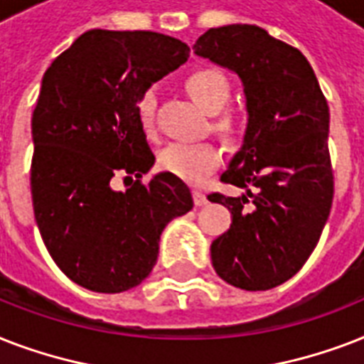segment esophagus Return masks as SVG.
<instances>
[{"mask_svg": "<svg viewBox=\"0 0 364 364\" xmlns=\"http://www.w3.org/2000/svg\"><path fill=\"white\" fill-rule=\"evenodd\" d=\"M193 196H194V204L198 205V208H200V205L208 204V196H205V194L202 193V191H198V188H194Z\"/></svg>", "mask_w": 364, "mask_h": 364, "instance_id": "1", "label": "esophagus"}]
</instances>
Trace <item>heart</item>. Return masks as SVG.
<instances>
[{"mask_svg":"<svg viewBox=\"0 0 364 364\" xmlns=\"http://www.w3.org/2000/svg\"><path fill=\"white\" fill-rule=\"evenodd\" d=\"M187 90L208 113H221L232 98V87L227 75L213 68H202L193 71L187 77ZM154 107L156 96L153 90H145L137 98L136 113L143 132L151 136L154 132ZM215 130L225 136H232L236 132V122L232 117L219 115L213 122ZM221 166V151L210 141L168 143L159 153V168L191 183H202L211 171Z\"/></svg>","mask_w":364,"mask_h":364,"instance_id":"1","label":"heart"}]
</instances>
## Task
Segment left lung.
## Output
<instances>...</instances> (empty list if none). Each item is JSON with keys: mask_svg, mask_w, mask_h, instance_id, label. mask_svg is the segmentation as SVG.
Returning a JSON list of instances; mask_svg holds the SVG:
<instances>
[{"mask_svg": "<svg viewBox=\"0 0 364 364\" xmlns=\"http://www.w3.org/2000/svg\"><path fill=\"white\" fill-rule=\"evenodd\" d=\"M193 48L238 73L247 100L243 145L221 176L247 196H208L232 213L213 268L245 291L277 287L304 266L333 205L327 100L304 54L259 26L211 28Z\"/></svg>", "mask_w": 364, "mask_h": 364, "instance_id": "obj_1", "label": "left lung"}]
</instances>
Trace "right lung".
I'll return each mask as SVG.
<instances>
[{
    "label": "right lung",
    "instance_id": "obj_1",
    "mask_svg": "<svg viewBox=\"0 0 364 364\" xmlns=\"http://www.w3.org/2000/svg\"><path fill=\"white\" fill-rule=\"evenodd\" d=\"M156 31L90 30L45 71L31 117V202L45 247L71 282L122 293L151 274L160 234L193 210V194L154 164L137 98L188 58ZM121 173L134 181L112 188ZM136 179L134 180L133 177Z\"/></svg>",
    "mask_w": 364,
    "mask_h": 364
}]
</instances>
